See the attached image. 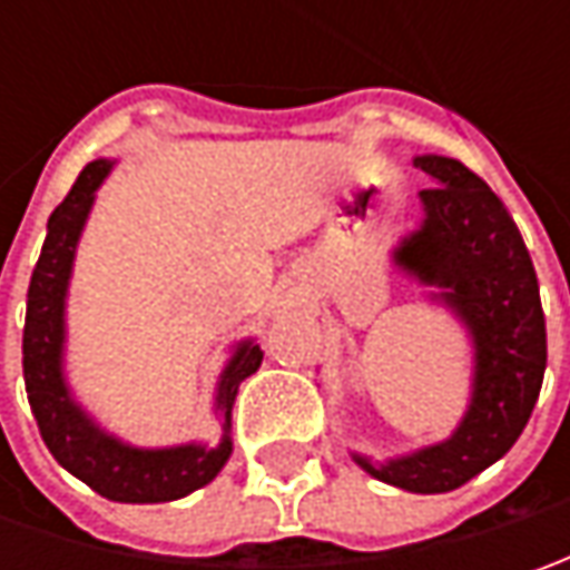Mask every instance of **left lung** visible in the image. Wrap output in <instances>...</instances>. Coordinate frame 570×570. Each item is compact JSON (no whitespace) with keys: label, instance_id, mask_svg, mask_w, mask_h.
Wrapping results in <instances>:
<instances>
[{"label":"left lung","instance_id":"obj_1","mask_svg":"<svg viewBox=\"0 0 570 570\" xmlns=\"http://www.w3.org/2000/svg\"><path fill=\"white\" fill-rule=\"evenodd\" d=\"M415 167L434 177L422 189L425 225L396 259L422 282L441 285L475 342L472 405L456 434L403 460L364 470L405 492L438 494L466 485L514 448L530 422L546 374V317L539 282L514 218L492 187L463 161L425 155Z\"/></svg>","mask_w":570,"mask_h":570}]
</instances>
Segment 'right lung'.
Masks as SVG:
<instances>
[{
    "label": "right lung",
    "instance_id": "1",
    "mask_svg": "<svg viewBox=\"0 0 570 570\" xmlns=\"http://www.w3.org/2000/svg\"><path fill=\"white\" fill-rule=\"evenodd\" d=\"M110 161H91L78 174L69 196L53 208L47 222V240L33 266L28 285V317H24V390L43 444L50 448L59 466L78 475L88 489L110 501L126 504H158L177 501L203 489L228 463L230 441L225 438L215 450L174 448L136 450L100 434L81 409L69 400L62 383V301L72 273L78 234L95 203V189L107 177ZM263 362L259 345L244 342L218 383V412L230 425V405L237 386Z\"/></svg>",
    "mask_w": 570,
    "mask_h": 570
}]
</instances>
